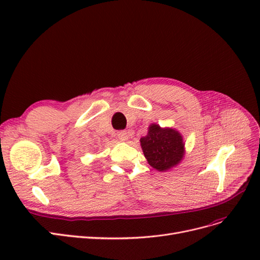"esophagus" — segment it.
<instances>
[{
  "label": "esophagus",
  "mask_w": 260,
  "mask_h": 260,
  "mask_svg": "<svg viewBox=\"0 0 260 260\" xmlns=\"http://www.w3.org/2000/svg\"><path fill=\"white\" fill-rule=\"evenodd\" d=\"M117 136L121 141H128V139H129V133L127 131H124V130L117 132Z\"/></svg>",
  "instance_id": "esophagus-1"
}]
</instances>
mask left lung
<instances>
[{"label":"left lung","mask_w":260,"mask_h":260,"mask_svg":"<svg viewBox=\"0 0 260 260\" xmlns=\"http://www.w3.org/2000/svg\"><path fill=\"white\" fill-rule=\"evenodd\" d=\"M141 147L149 166L157 171H168L177 167L185 155L183 137L174 128L149 124L147 135L140 139Z\"/></svg>","instance_id":"1"}]
</instances>
